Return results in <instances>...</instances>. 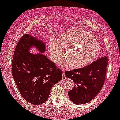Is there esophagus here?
<instances>
[{
    "mask_svg": "<svg viewBox=\"0 0 120 120\" xmlns=\"http://www.w3.org/2000/svg\"><path fill=\"white\" fill-rule=\"evenodd\" d=\"M62 80L63 81H64V80H66V77H65V75H64V72H63V73H62Z\"/></svg>",
    "mask_w": 120,
    "mask_h": 120,
    "instance_id": "34e87169",
    "label": "esophagus"
}]
</instances>
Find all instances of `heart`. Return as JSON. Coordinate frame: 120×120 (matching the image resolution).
Segmentation results:
<instances>
[{"instance_id": "1", "label": "heart", "mask_w": 120, "mask_h": 120, "mask_svg": "<svg viewBox=\"0 0 120 120\" xmlns=\"http://www.w3.org/2000/svg\"><path fill=\"white\" fill-rule=\"evenodd\" d=\"M49 49L51 58L57 64L63 62L65 55L63 50L67 49L65 60L73 69L82 68L90 64L97 58L101 50L94 36L80 29L64 32L57 39V43L51 42Z\"/></svg>"}]
</instances>
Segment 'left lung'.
Returning <instances> with one entry per match:
<instances>
[{"label":"left lung","instance_id":"8db88e82","mask_svg":"<svg viewBox=\"0 0 120 120\" xmlns=\"http://www.w3.org/2000/svg\"><path fill=\"white\" fill-rule=\"evenodd\" d=\"M108 63L107 57H101L83 68L65 72V76L74 81V87L68 93L71 101L83 104L96 97L104 85Z\"/></svg>","mask_w":120,"mask_h":120}]
</instances>
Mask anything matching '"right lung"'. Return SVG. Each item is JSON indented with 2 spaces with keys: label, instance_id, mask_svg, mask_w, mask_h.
Segmentation results:
<instances>
[{
  "label": "right lung",
  "instance_id": "1",
  "mask_svg": "<svg viewBox=\"0 0 120 120\" xmlns=\"http://www.w3.org/2000/svg\"><path fill=\"white\" fill-rule=\"evenodd\" d=\"M33 46L40 53L46 51L45 44L29 34L19 39L13 57L12 74L22 97L32 104L39 105L48 99L52 87L62 79V73L42 53H31Z\"/></svg>",
  "mask_w": 120,
  "mask_h": 120
}]
</instances>
